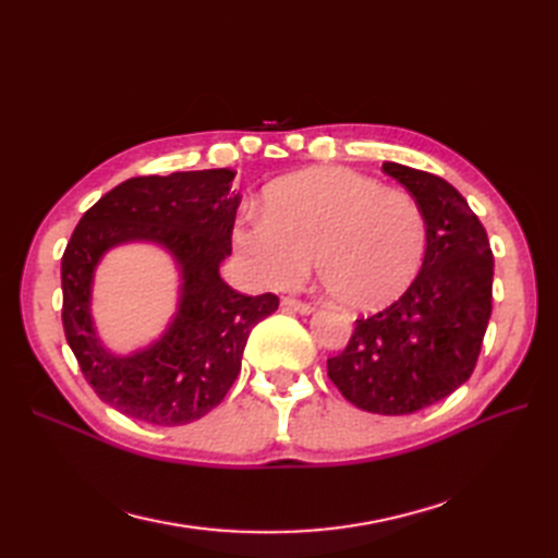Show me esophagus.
I'll return each mask as SVG.
<instances>
[{
    "label": "esophagus",
    "instance_id": "obj_1",
    "mask_svg": "<svg viewBox=\"0 0 558 558\" xmlns=\"http://www.w3.org/2000/svg\"><path fill=\"white\" fill-rule=\"evenodd\" d=\"M281 305H283L286 310L298 312V314H312V312H314V307L310 305V302H302V300H298V298H283Z\"/></svg>",
    "mask_w": 558,
    "mask_h": 558
}]
</instances>
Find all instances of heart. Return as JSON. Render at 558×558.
<instances>
[{"label":"heart","mask_w":558,"mask_h":558,"mask_svg":"<svg viewBox=\"0 0 558 558\" xmlns=\"http://www.w3.org/2000/svg\"><path fill=\"white\" fill-rule=\"evenodd\" d=\"M232 238L265 286H295L314 253L337 305L375 312L416 279L428 226L412 195L342 167H316L269 185L263 209L244 211Z\"/></svg>","instance_id":"heart-1"}]
</instances>
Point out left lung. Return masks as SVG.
Segmentation results:
<instances>
[{"label":"left lung","mask_w":558,"mask_h":558,"mask_svg":"<svg viewBox=\"0 0 558 558\" xmlns=\"http://www.w3.org/2000/svg\"><path fill=\"white\" fill-rule=\"evenodd\" d=\"M381 170L424 209L426 258L393 305L356 318L347 349L328 359V377L356 408L396 416L424 410L470 379L492 318L494 253L451 183L398 162Z\"/></svg>","instance_id":"8db88e82"}]
</instances>
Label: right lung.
<instances>
[{
    "mask_svg": "<svg viewBox=\"0 0 558 558\" xmlns=\"http://www.w3.org/2000/svg\"><path fill=\"white\" fill-rule=\"evenodd\" d=\"M232 170L134 177L83 214L62 253V326L93 391L121 414L183 426L221 404L242 367L253 326L279 307L275 293L242 295L218 275L232 251L240 193ZM125 241H154L182 269L178 316L158 343L116 357L98 342L89 289L98 258Z\"/></svg>",
    "mask_w": 558,
    "mask_h": 558,
    "instance_id": "right-lung-1",
    "label": "right lung"
}]
</instances>
